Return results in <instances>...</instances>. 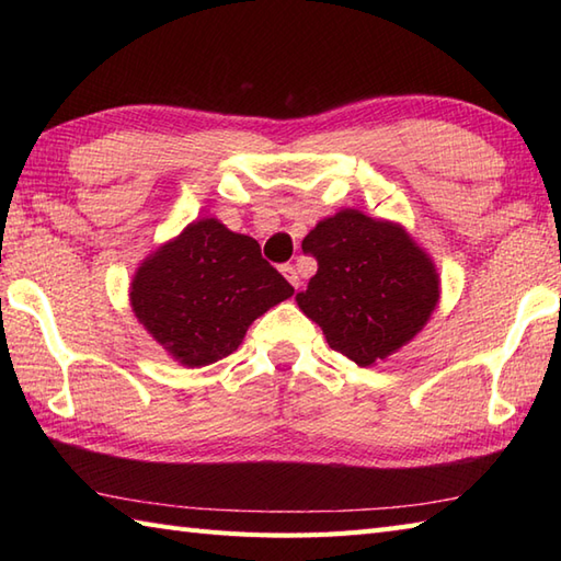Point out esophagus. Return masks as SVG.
<instances>
[{"instance_id":"obj_1","label":"esophagus","mask_w":561,"mask_h":561,"mask_svg":"<svg viewBox=\"0 0 561 561\" xmlns=\"http://www.w3.org/2000/svg\"><path fill=\"white\" fill-rule=\"evenodd\" d=\"M282 274H284V279H287L294 289H299V287H301L299 272H296L291 265H282Z\"/></svg>"}]
</instances>
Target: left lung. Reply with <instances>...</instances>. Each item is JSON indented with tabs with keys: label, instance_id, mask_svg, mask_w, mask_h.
Segmentation results:
<instances>
[{
	"label": "left lung",
	"instance_id": "8db88e82",
	"mask_svg": "<svg viewBox=\"0 0 561 561\" xmlns=\"http://www.w3.org/2000/svg\"><path fill=\"white\" fill-rule=\"evenodd\" d=\"M301 248L318 260V272L296 304L332 350L359 366L412 342L440 299L432 255L398 221L347 207L318 221Z\"/></svg>",
	"mask_w": 561,
	"mask_h": 561
}]
</instances>
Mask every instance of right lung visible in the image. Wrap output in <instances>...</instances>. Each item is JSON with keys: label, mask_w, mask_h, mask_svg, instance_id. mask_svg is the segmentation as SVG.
<instances>
[{"label": "right lung", "mask_w": 561, "mask_h": 561, "mask_svg": "<svg viewBox=\"0 0 561 561\" xmlns=\"http://www.w3.org/2000/svg\"><path fill=\"white\" fill-rule=\"evenodd\" d=\"M294 294L255 238L205 217L139 262L129 306L173 362L199 368L238 350L248 328Z\"/></svg>", "instance_id": "1"}]
</instances>
